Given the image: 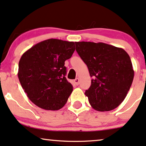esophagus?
<instances>
[{
  "label": "esophagus",
  "instance_id": "1",
  "mask_svg": "<svg viewBox=\"0 0 146 146\" xmlns=\"http://www.w3.org/2000/svg\"><path fill=\"white\" fill-rule=\"evenodd\" d=\"M74 83H75V84H76L77 85H78L79 84V78H76L74 80Z\"/></svg>",
  "mask_w": 146,
  "mask_h": 146
}]
</instances>
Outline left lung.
<instances>
[{
	"label": "left lung",
	"mask_w": 146,
	"mask_h": 146,
	"mask_svg": "<svg viewBox=\"0 0 146 146\" xmlns=\"http://www.w3.org/2000/svg\"><path fill=\"white\" fill-rule=\"evenodd\" d=\"M76 50L93 77L85 91L91 107L99 111H108L121 104L134 77L133 66L123 48L104 42H75Z\"/></svg>",
	"instance_id": "left-lung-1"
}]
</instances>
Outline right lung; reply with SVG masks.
<instances>
[{
  "label": "right lung",
  "mask_w": 146,
  "mask_h": 146,
  "mask_svg": "<svg viewBox=\"0 0 146 146\" xmlns=\"http://www.w3.org/2000/svg\"><path fill=\"white\" fill-rule=\"evenodd\" d=\"M75 49L74 42L50 38L23 53L19 79L29 100L38 108L59 110L67 103L73 86L65 77V61Z\"/></svg>",
  "instance_id": "right-lung-1"
}]
</instances>
